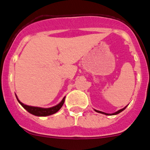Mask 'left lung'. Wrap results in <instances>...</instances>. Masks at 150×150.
Returning a JSON list of instances; mask_svg holds the SVG:
<instances>
[{
	"instance_id": "left-lung-1",
	"label": "left lung",
	"mask_w": 150,
	"mask_h": 150,
	"mask_svg": "<svg viewBox=\"0 0 150 150\" xmlns=\"http://www.w3.org/2000/svg\"><path fill=\"white\" fill-rule=\"evenodd\" d=\"M127 107V106H125V108H123L122 109H120V110H117V112H115V113H114V114H107V113H105V112H102V111H99V110H95V109H94V110H95V111H96V112H98V113H100V114H105V115H116V114H120V112H122V110H124L125 109V108Z\"/></svg>"
}]
</instances>
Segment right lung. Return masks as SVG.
<instances>
[{
    "mask_svg": "<svg viewBox=\"0 0 150 150\" xmlns=\"http://www.w3.org/2000/svg\"><path fill=\"white\" fill-rule=\"evenodd\" d=\"M16 98L18 102H19L20 105L22 106L27 111H28L30 114H33V115L37 116V117H46V116L52 115V114H55L58 111L60 108H62L63 105L64 104L65 102V97H63V98L62 99L61 102L59 104H57L55 106H53L52 108H40V107H34V106H30V105H27L23 104L22 102H20L19 99L18 98L17 96L16 95Z\"/></svg>",
    "mask_w": 150,
    "mask_h": 150,
    "instance_id": "right-lung-1",
    "label": "right lung"
}]
</instances>
